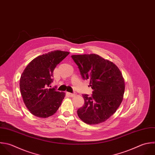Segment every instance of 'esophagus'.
I'll list each match as a JSON object with an SVG mask.
<instances>
[{
	"label": "esophagus",
	"instance_id": "esophagus-1",
	"mask_svg": "<svg viewBox=\"0 0 155 155\" xmlns=\"http://www.w3.org/2000/svg\"><path fill=\"white\" fill-rule=\"evenodd\" d=\"M67 94H68L70 97H74L76 95L75 93H69V92H67Z\"/></svg>",
	"mask_w": 155,
	"mask_h": 155
}]
</instances>
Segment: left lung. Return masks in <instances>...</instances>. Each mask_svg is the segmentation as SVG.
Here are the masks:
<instances>
[{
  "label": "left lung",
  "mask_w": 155,
  "mask_h": 155,
  "mask_svg": "<svg viewBox=\"0 0 155 155\" xmlns=\"http://www.w3.org/2000/svg\"><path fill=\"white\" fill-rule=\"evenodd\" d=\"M84 80L90 79L91 96L83 94L84 105L78 115L85 123L97 124L107 120L120 105L125 82L118 67L97 54L72 55Z\"/></svg>",
  "instance_id": "1"
}]
</instances>
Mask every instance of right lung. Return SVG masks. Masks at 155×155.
Listing matches in <instances>:
<instances>
[{
	"label": "right lung",
	"instance_id": "right-lung-1",
	"mask_svg": "<svg viewBox=\"0 0 155 155\" xmlns=\"http://www.w3.org/2000/svg\"><path fill=\"white\" fill-rule=\"evenodd\" d=\"M69 52L55 50L39 56L25 68L20 79L23 101L33 115L48 117L58 110L65 93L51 88L53 71Z\"/></svg>",
	"mask_w": 155,
	"mask_h": 155
}]
</instances>
